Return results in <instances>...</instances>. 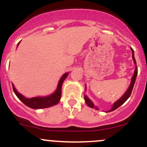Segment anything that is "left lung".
Masks as SVG:
<instances>
[{"mask_svg": "<svg viewBox=\"0 0 147 147\" xmlns=\"http://www.w3.org/2000/svg\"><path fill=\"white\" fill-rule=\"evenodd\" d=\"M131 50H132V59H133L134 63H135V65H136V67H135V72H134V75H133V76L132 77V79H131V83H130V86H129L128 89H127V90L125 92V94L122 96V97H121V98L118 99V100L116 101V102H115L114 104H113V107H112V108L109 110V111H108V112L114 111L115 109H116L118 108V107H119L120 106H121V105H123V104L125 103V101L127 100V99H128L129 97H130V94H131V92H132V89H133L134 85H135V80H136L137 76V67L136 60H135V57H134V50H132V48H131ZM84 99H85V102H86L87 105H88V107H91V108H94V109H95L98 110V109H97V107H96L94 105V104L92 103V101H91L90 99L88 98V97H87L86 95L84 96Z\"/></svg>", "mask_w": 147, "mask_h": 147, "instance_id": "8db88e82", "label": "left lung"}]
</instances>
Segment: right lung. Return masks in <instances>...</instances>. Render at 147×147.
<instances>
[{"label": "right lung", "mask_w": 147, "mask_h": 147, "mask_svg": "<svg viewBox=\"0 0 147 147\" xmlns=\"http://www.w3.org/2000/svg\"><path fill=\"white\" fill-rule=\"evenodd\" d=\"M20 42L17 44V47H18ZM68 74H69V73H66L61 76L59 81V83H58L56 91L53 94L46 96V97H32V98H26L24 96H23L22 94L17 92L13 84H12V88H13L14 92L15 93L17 97L27 107L31 109H34L48 108V107L56 105L60 100L61 95V86H62L64 80L67 77Z\"/></svg>", "instance_id": "right-lung-1"}]
</instances>
